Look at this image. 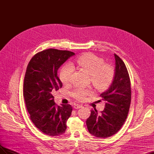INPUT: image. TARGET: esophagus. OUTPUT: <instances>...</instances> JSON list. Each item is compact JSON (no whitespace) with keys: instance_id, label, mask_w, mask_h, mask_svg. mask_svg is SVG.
Wrapping results in <instances>:
<instances>
[{"instance_id":"1","label":"esophagus","mask_w":154,"mask_h":154,"mask_svg":"<svg viewBox=\"0 0 154 154\" xmlns=\"http://www.w3.org/2000/svg\"><path fill=\"white\" fill-rule=\"evenodd\" d=\"M81 107H82V105H78V104H76V105H74V109H80Z\"/></svg>"}]
</instances>
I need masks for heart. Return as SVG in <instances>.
Returning <instances> with one entry per match:
<instances>
[{"mask_svg": "<svg viewBox=\"0 0 154 154\" xmlns=\"http://www.w3.org/2000/svg\"><path fill=\"white\" fill-rule=\"evenodd\" d=\"M76 63L83 71L89 74L91 82L97 90L104 91L108 88L113 81L115 70L112 65L104 63V60L92 53H86L80 56L76 60ZM74 67L71 63L63 66L60 74V78L63 83H67L71 80V77ZM90 88L77 87L72 95L78 101H83L87 96L92 94Z\"/></svg>", "mask_w": 154, "mask_h": 154, "instance_id": "1", "label": "heart"}]
</instances>
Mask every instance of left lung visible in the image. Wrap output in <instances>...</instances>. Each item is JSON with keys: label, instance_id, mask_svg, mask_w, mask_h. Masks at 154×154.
<instances>
[{"label": "left lung", "instance_id": "1", "mask_svg": "<svg viewBox=\"0 0 154 154\" xmlns=\"http://www.w3.org/2000/svg\"><path fill=\"white\" fill-rule=\"evenodd\" d=\"M116 67L113 81L100 96L105 101L101 113L92 110L86 124L90 134L96 137L106 138L117 133L127 118L131 102V86L125 63L114 54Z\"/></svg>", "mask_w": 154, "mask_h": 154}]
</instances>
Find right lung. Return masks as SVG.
<instances>
[{
	"mask_svg": "<svg viewBox=\"0 0 154 154\" xmlns=\"http://www.w3.org/2000/svg\"><path fill=\"white\" fill-rule=\"evenodd\" d=\"M74 54L71 51L49 49L36 53L27 65L23 90L26 108L35 127L50 136L65 133L71 115V105H57L53 94L62 87L58 69Z\"/></svg>",
	"mask_w": 154,
	"mask_h": 154,
	"instance_id": "1",
	"label": "right lung"
}]
</instances>
